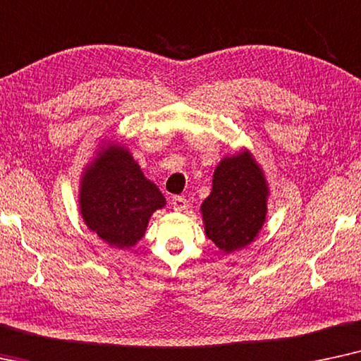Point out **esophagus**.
Wrapping results in <instances>:
<instances>
[{
    "label": "esophagus",
    "instance_id": "34e87169",
    "mask_svg": "<svg viewBox=\"0 0 361 361\" xmlns=\"http://www.w3.org/2000/svg\"><path fill=\"white\" fill-rule=\"evenodd\" d=\"M171 204L175 211H185L186 208H188V200H186L185 196H173Z\"/></svg>",
    "mask_w": 361,
    "mask_h": 361
}]
</instances>
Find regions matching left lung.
Returning a JSON list of instances; mask_svg holds the SVG:
<instances>
[{
  "instance_id": "left-lung-1",
  "label": "left lung",
  "mask_w": 361,
  "mask_h": 361,
  "mask_svg": "<svg viewBox=\"0 0 361 361\" xmlns=\"http://www.w3.org/2000/svg\"><path fill=\"white\" fill-rule=\"evenodd\" d=\"M269 185L247 148L224 157L201 204L204 233L223 254L241 251L257 238L267 216Z\"/></svg>"
}]
</instances>
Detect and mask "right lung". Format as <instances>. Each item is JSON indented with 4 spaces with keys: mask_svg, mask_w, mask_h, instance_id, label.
Wrapping results in <instances>:
<instances>
[{
    "mask_svg": "<svg viewBox=\"0 0 361 361\" xmlns=\"http://www.w3.org/2000/svg\"><path fill=\"white\" fill-rule=\"evenodd\" d=\"M166 200L122 143L102 140L79 185V213L110 247L130 249Z\"/></svg>",
    "mask_w": 361,
    "mask_h": 361,
    "instance_id": "1",
    "label": "right lung"
}]
</instances>
